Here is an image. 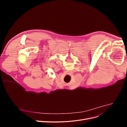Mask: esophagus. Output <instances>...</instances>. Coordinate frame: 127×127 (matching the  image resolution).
I'll use <instances>...</instances> for the list:
<instances>
[{"mask_svg": "<svg viewBox=\"0 0 127 127\" xmlns=\"http://www.w3.org/2000/svg\"><path fill=\"white\" fill-rule=\"evenodd\" d=\"M69 73V74H70V73H71V72H69V73Z\"/></svg>", "mask_w": 127, "mask_h": 127, "instance_id": "34e87169", "label": "esophagus"}]
</instances>
